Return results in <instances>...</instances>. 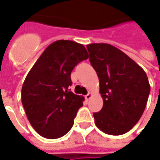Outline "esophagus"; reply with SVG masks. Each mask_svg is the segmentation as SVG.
Masks as SVG:
<instances>
[{"label": "esophagus", "instance_id": "1", "mask_svg": "<svg viewBox=\"0 0 160 160\" xmlns=\"http://www.w3.org/2000/svg\"><path fill=\"white\" fill-rule=\"evenodd\" d=\"M92 96V93H91V92H89V93L87 94V95L85 96V98H86V99H87V100H89V99H91Z\"/></svg>", "mask_w": 160, "mask_h": 160}]
</instances>
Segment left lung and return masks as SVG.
Wrapping results in <instances>:
<instances>
[{"instance_id": "obj_1", "label": "left lung", "mask_w": 160, "mask_h": 160, "mask_svg": "<svg viewBox=\"0 0 160 160\" xmlns=\"http://www.w3.org/2000/svg\"><path fill=\"white\" fill-rule=\"evenodd\" d=\"M87 48L104 101L101 111L93 113L96 126L105 134H125L137 123L148 103L150 85L147 73L111 44L91 43Z\"/></svg>"}]
</instances>
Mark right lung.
I'll return each instance as SVG.
<instances>
[{
  "label": "right lung",
  "mask_w": 160,
  "mask_h": 160,
  "mask_svg": "<svg viewBox=\"0 0 160 160\" xmlns=\"http://www.w3.org/2000/svg\"><path fill=\"white\" fill-rule=\"evenodd\" d=\"M88 56L83 44L58 40L46 48L27 74L21 101L30 123L42 137H62L73 127L84 98L68 89L71 72Z\"/></svg>",
  "instance_id": "right-lung-1"
}]
</instances>
